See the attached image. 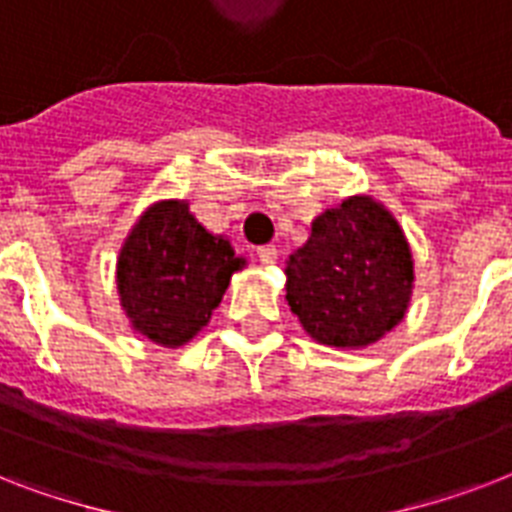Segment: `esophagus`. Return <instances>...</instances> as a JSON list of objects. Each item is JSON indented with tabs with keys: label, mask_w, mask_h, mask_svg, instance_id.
Returning <instances> with one entry per match:
<instances>
[{
	"label": "esophagus",
	"mask_w": 512,
	"mask_h": 512,
	"mask_svg": "<svg viewBox=\"0 0 512 512\" xmlns=\"http://www.w3.org/2000/svg\"><path fill=\"white\" fill-rule=\"evenodd\" d=\"M257 257H260V263L263 265H273L279 260V249L273 247V244H265V247L257 249Z\"/></svg>",
	"instance_id": "esophagus-1"
}]
</instances>
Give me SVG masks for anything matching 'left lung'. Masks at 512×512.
Masks as SVG:
<instances>
[{"label":"left lung","instance_id":"1","mask_svg":"<svg viewBox=\"0 0 512 512\" xmlns=\"http://www.w3.org/2000/svg\"><path fill=\"white\" fill-rule=\"evenodd\" d=\"M412 255L393 217L353 196L313 223L287 265V300L313 340L358 348L404 319L412 295Z\"/></svg>","mask_w":512,"mask_h":512}]
</instances>
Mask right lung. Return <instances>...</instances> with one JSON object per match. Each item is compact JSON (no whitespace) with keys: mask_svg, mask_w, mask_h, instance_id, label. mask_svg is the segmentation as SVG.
I'll list each match as a JSON object with an SVG mask.
<instances>
[{"mask_svg":"<svg viewBox=\"0 0 512 512\" xmlns=\"http://www.w3.org/2000/svg\"><path fill=\"white\" fill-rule=\"evenodd\" d=\"M239 268L231 244L196 223L188 204L162 201L124 241L116 281L132 327L175 348L207 324Z\"/></svg>","mask_w":512,"mask_h":512,"instance_id":"add662e5","label":"right lung"}]
</instances>
